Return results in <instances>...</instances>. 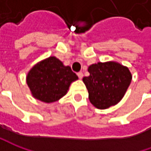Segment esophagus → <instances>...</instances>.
I'll use <instances>...</instances> for the list:
<instances>
[{"label": "esophagus", "mask_w": 151, "mask_h": 151, "mask_svg": "<svg viewBox=\"0 0 151 151\" xmlns=\"http://www.w3.org/2000/svg\"><path fill=\"white\" fill-rule=\"evenodd\" d=\"M77 76H78L79 79H82V77H83V73L82 72L77 73Z\"/></svg>", "instance_id": "obj_1"}]
</instances>
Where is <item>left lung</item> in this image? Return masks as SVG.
Instances as JSON below:
<instances>
[{
	"instance_id": "left-lung-1",
	"label": "left lung",
	"mask_w": 151,
	"mask_h": 151,
	"mask_svg": "<svg viewBox=\"0 0 151 151\" xmlns=\"http://www.w3.org/2000/svg\"><path fill=\"white\" fill-rule=\"evenodd\" d=\"M89 76L82 79L91 103L106 109L121 101L129 86L132 75L129 68L114 61L93 64L88 68Z\"/></svg>"
}]
</instances>
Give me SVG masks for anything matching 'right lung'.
Listing matches in <instances>:
<instances>
[{
	"instance_id": "1",
	"label": "right lung",
	"mask_w": 151,
	"mask_h": 151,
	"mask_svg": "<svg viewBox=\"0 0 151 151\" xmlns=\"http://www.w3.org/2000/svg\"><path fill=\"white\" fill-rule=\"evenodd\" d=\"M78 76L70 66L54 56L38 62L27 76V84L34 98L50 103L58 101L67 93L71 82Z\"/></svg>"
}]
</instances>
